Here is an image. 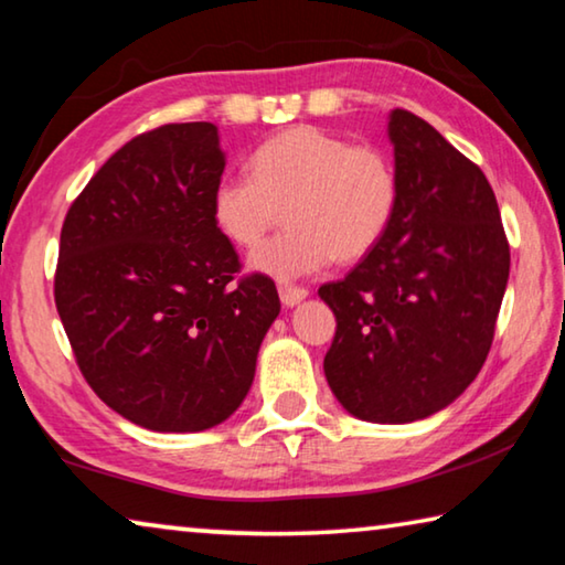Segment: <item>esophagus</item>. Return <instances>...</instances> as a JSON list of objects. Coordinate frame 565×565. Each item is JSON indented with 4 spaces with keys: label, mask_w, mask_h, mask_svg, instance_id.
Wrapping results in <instances>:
<instances>
[{
    "label": "esophagus",
    "mask_w": 565,
    "mask_h": 565,
    "mask_svg": "<svg viewBox=\"0 0 565 565\" xmlns=\"http://www.w3.org/2000/svg\"><path fill=\"white\" fill-rule=\"evenodd\" d=\"M307 289L303 286H294V284H279V297L286 303V307H294V303H299L307 299Z\"/></svg>",
    "instance_id": "1"
}]
</instances>
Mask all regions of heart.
I'll return each instance as SVG.
<instances>
[{"label": "heart", "mask_w": 565, "mask_h": 565, "mask_svg": "<svg viewBox=\"0 0 565 565\" xmlns=\"http://www.w3.org/2000/svg\"><path fill=\"white\" fill-rule=\"evenodd\" d=\"M250 175H223L211 216L231 244L254 248L281 221L289 228L250 254V268L279 281L356 262L380 246L399 209L395 158L317 125H294L250 153Z\"/></svg>", "instance_id": "obj_1"}]
</instances>
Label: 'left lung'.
Listing matches in <instances>:
<instances>
[{
	"label": "left lung",
	"mask_w": 565,
	"mask_h": 565,
	"mask_svg": "<svg viewBox=\"0 0 565 565\" xmlns=\"http://www.w3.org/2000/svg\"><path fill=\"white\" fill-rule=\"evenodd\" d=\"M399 209L344 279L319 286L337 317L331 392L366 423H412L458 399L486 364L510 246L482 170L433 125L392 110Z\"/></svg>",
	"instance_id": "1"
}]
</instances>
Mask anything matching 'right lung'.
I'll use <instances>...</instances> for the list:
<instances>
[{
	"instance_id": "obj_1",
	"label": "right lung",
	"mask_w": 565,
	"mask_h": 565,
	"mask_svg": "<svg viewBox=\"0 0 565 565\" xmlns=\"http://www.w3.org/2000/svg\"><path fill=\"white\" fill-rule=\"evenodd\" d=\"M223 168L216 125H160L107 158L62 223L55 303L79 372L156 433L234 415L281 309L213 223Z\"/></svg>"
}]
</instances>
